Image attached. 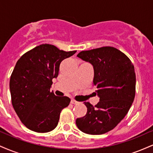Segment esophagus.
Wrapping results in <instances>:
<instances>
[{"mask_svg": "<svg viewBox=\"0 0 153 153\" xmlns=\"http://www.w3.org/2000/svg\"><path fill=\"white\" fill-rule=\"evenodd\" d=\"M71 103H72V104H77V103H78V102L77 101H75V100H74V99H71Z\"/></svg>", "mask_w": 153, "mask_h": 153, "instance_id": "esophagus-1", "label": "esophagus"}]
</instances>
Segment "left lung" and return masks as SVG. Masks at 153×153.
<instances>
[{
	"label": "left lung",
	"instance_id": "left-lung-1",
	"mask_svg": "<svg viewBox=\"0 0 153 153\" xmlns=\"http://www.w3.org/2000/svg\"><path fill=\"white\" fill-rule=\"evenodd\" d=\"M77 56L94 67V86L100 101L95 106L84 102L87 113L76 119V125L86 134H105L124 118L134 101V67L125 54L113 47L82 51Z\"/></svg>",
	"mask_w": 153,
	"mask_h": 153
}]
</instances>
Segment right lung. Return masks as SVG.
<instances>
[{
  "label": "right lung",
  "instance_id": "add662e5",
  "mask_svg": "<svg viewBox=\"0 0 153 153\" xmlns=\"http://www.w3.org/2000/svg\"><path fill=\"white\" fill-rule=\"evenodd\" d=\"M76 50H60L43 44L24 54L17 61L10 78L11 103L24 126L36 132H48L57 126L59 115L70 104L67 96H57L50 87L63 59Z\"/></svg>",
  "mask_w": 153,
  "mask_h": 153
}]
</instances>
